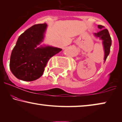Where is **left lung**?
I'll list each match as a JSON object with an SVG mask.
<instances>
[{"label": "left lung", "mask_w": 122, "mask_h": 122, "mask_svg": "<svg viewBox=\"0 0 122 122\" xmlns=\"http://www.w3.org/2000/svg\"><path fill=\"white\" fill-rule=\"evenodd\" d=\"M98 28L101 30L97 33H95L94 36L96 38H99V39L102 41V44L104 51V61L105 62L109 54L110 48H111L112 45V39L109 31L107 29H105L104 26L101 25H98Z\"/></svg>", "instance_id": "1"}]
</instances>
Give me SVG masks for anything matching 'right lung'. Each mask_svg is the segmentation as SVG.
I'll list each match as a JSON object with an SVG mask.
<instances>
[{"instance_id":"right-lung-1","label":"right lung","mask_w":122,"mask_h":122,"mask_svg":"<svg viewBox=\"0 0 122 122\" xmlns=\"http://www.w3.org/2000/svg\"><path fill=\"white\" fill-rule=\"evenodd\" d=\"M47 24H36L18 38L13 48L9 66L13 75L20 80L33 81L42 76L46 63L61 49L49 46H38L43 42Z\"/></svg>"}]
</instances>
